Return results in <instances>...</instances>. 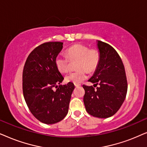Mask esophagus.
I'll use <instances>...</instances> for the list:
<instances>
[{
  "mask_svg": "<svg viewBox=\"0 0 147 147\" xmlns=\"http://www.w3.org/2000/svg\"><path fill=\"white\" fill-rule=\"evenodd\" d=\"M80 85H81L80 84H75V87H79V86H80Z\"/></svg>",
  "mask_w": 147,
  "mask_h": 147,
  "instance_id": "obj_1",
  "label": "esophagus"
}]
</instances>
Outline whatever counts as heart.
Wrapping results in <instances>:
<instances>
[{"label":"heart","instance_id":"heart-1","mask_svg":"<svg viewBox=\"0 0 147 147\" xmlns=\"http://www.w3.org/2000/svg\"><path fill=\"white\" fill-rule=\"evenodd\" d=\"M66 55L71 61H78L77 68L79 70L68 74L65 78L67 82L75 84L81 83L87 79L88 71L93 72L97 68L100 60V54L97 49H90L89 46L81 44L70 46L66 50ZM68 59L61 54L55 58L56 68L61 73H66L70 70V61Z\"/></svg>","mask_w":147,"mask_h":147}]
</instances>
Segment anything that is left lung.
<instances>
[{"label": "left lung", "instance_id": "left-lung-1", "mask_svg": "<svg viewBox=\"0 0 147 147\" xmlns=\"http://www.w3.org/2000/svg\"><path fill=\"white\" fill-rule=\"evenodd\" d=\"M100 60L89 80L93 86L83 85L84 104L88 113L107 118L114 115L126 98L128 84L124 66L116 50L107 43L97 40Z\"/></svg>", "mask_w": 147, "mask_h": 147}]
</instances>
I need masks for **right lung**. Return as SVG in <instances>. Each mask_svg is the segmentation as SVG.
<instances>
[{
    "instance_id": "obj_1",
    "label": "right lung",
    "mask_w": 147,
    "mask_h": 147,
    "mask_svg": "<svg viewBox=\"0 0 147 147\" xmlns=\"http://www.w3.org/2000/svg\"><path fill=\"white\" fill-rule=\"evenodd\" d=\"M63 47L60 42H46L29 54L23 70V96L36 118L46 124L57 123L66 116L75 85H60L64 77L55 64ZM54 87H58L54 91Z\"/></svg>"
}]
</instances>
